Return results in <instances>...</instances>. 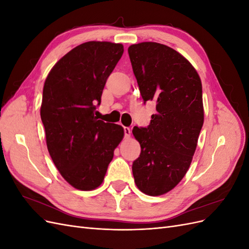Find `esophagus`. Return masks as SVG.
Segmentation results:
<instances>
[{"label":"esophagus","mask_w":249,"mask_h":249,"mask_svg":"<svg viewBox=\"0 0 249 249\" xmlns=\"http://www.w3.org/2000/svg\"><path fill=\"white\" fill-rule=\"evenodd\" d=\"M124 136H125V138H130V136H131V129L130 127H124Z\"/></svg>","instance_id":"1"}]
</instances>
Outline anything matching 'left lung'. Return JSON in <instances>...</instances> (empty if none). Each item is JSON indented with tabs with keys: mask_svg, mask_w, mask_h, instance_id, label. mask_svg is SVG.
Instances as JSON below:
<instances>
[{
	"mask_svg": "<svg viewBox=\"0 0 249 249\" xmlns=\"http://www.w3.org/2000/svg\"><path fill=\"white\" fill-rule=\"evenodd\" d=\"M143 101H154L147 127L134 126L141 153L133 162L138 189L150 196L169 192L190 167L203 124L201 81L178 52L158 42L127 49Z\"/></svg>",
	"mask_w": 249,
	"mask_h": 249,
	"instance_id": "8db88e82",
	"label": "left lung"
}]
</instances>
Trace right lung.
<instances>
[{
  "label": "right lung",
  "mask_w": 249,
  "mask_h": 249,
  "mask_svg": "<svg viewBox=\"0 0 249 249\" xmlns=\"http://www.w3.org/2000/svg\"><path fill=\"white\" fill-rule=\"evenodd\" d=\"M123 54L122 43L84 42L60 59L44 82L40 116L49 153L60 175L78 190L101 186L124 136L122 125L94 114Z\"/></svg>",
  "instance_id": "obj_1"
}]
</instances>
